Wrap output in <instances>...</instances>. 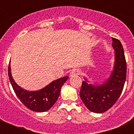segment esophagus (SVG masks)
Returning a JSON list of instances; mask_svg holds the SVG:
<instances>
[{"label": "esophagus", "instance_id": "1", "mask_svg": "<svg viewBox=\"0 0 134 134\" xmlns=\"http://www.w3.org/2000/svg\"><path fill=\"white\" fill-rule=\"evenodd\" d=\"M80 71L79 69L77 68H75V69H73L71 71L70 73V76L71 77H73V76H77L80 74Z\"/></svg>", "mask_w": 134, "mask_h": 134}]
</instances>
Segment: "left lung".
<instances>
[{"label":"left lung","instance_id":"left-lung-1","mask_svg":"<svg viewBox=\"0 0 134 134\" xmlns=\"http://www.w3.org/2000/svg\"><path fill=\"white\" fill-rule=\"evenodd\" d=\"M115 61L109 77L102 84L88 83L86 78L82 81L80 97L87 109L92 112L101 113L109 109L122 93L126 79V62L123 46L120 41L113 38Z\"/></svg>","mask_w":134,"mask_h":134}]
</instances>
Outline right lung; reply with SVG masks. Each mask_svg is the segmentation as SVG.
<instances>
[{
	"label": "right lung",
	"instance_id": "right-lung-1",
	"mask_svg": "<svg viewBox=\"0 0 134 134\" xmlns=\"http://www.w3.org/2000/svg\"><path fill=\"white\" fill-rule=\"evenodd\" d=\"M10 70L9 64L8 70L9 80L16 95L27 108L36 112H44L52 107L58 99L62 86L68 79L66 76L52 81L38 91H27L15 82Z\"/></svg>",
	"mask_w": 134,
	"mask_h": 134
}]
</instances>
